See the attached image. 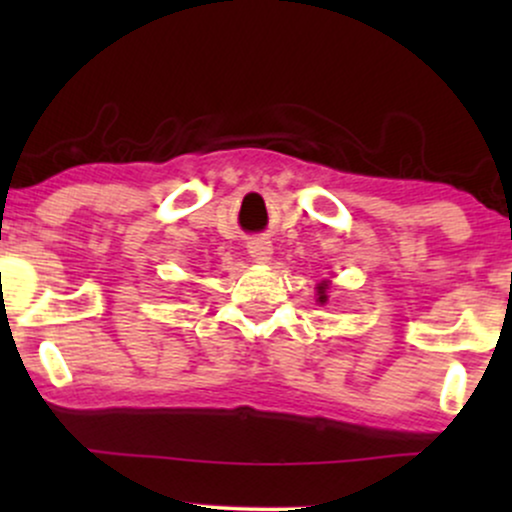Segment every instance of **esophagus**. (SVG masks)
Instances as JSON below:
<instances>
[{"label":"esophagus","instance_id":"1","mask_svg":"<svg viewBox=\"0 0 512 512\" xmlns=\"http://www.w3.org/2000/svg\"><path fill=\"white\" fill-rule=\"evenodd\" d=\"M248 252L255 262H269L272 260V243L267 238H252L248 243Z\"/></svg>","mask_w":512,"mask_h":512}]
</instances>
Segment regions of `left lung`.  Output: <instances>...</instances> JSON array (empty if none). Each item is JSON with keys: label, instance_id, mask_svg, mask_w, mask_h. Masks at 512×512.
<instances>
[{"label": "left lung", "instance_id": "8db88e82", "mask_svg": "<svg viewBox=\"0 0 512 512\" xmlns=\"http://www.w3.org/2000/svg\"><path fill=\"white\" fill-rule=\"evenodd\" d=\"M317 301L327 303V281H322V284L317 286Z\"/></svg>", "mask_w": 512, "mask_h": 512}]
</instances>
